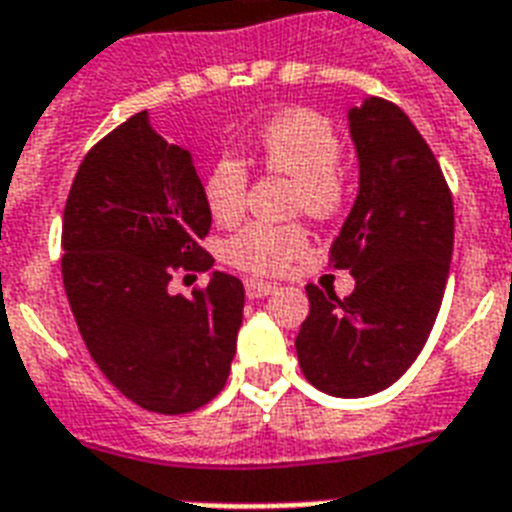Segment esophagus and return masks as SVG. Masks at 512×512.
<instances>
[{"label": "esophagus", "instance_id": "obj_1", "mask_svg": "<svg viewBox=\"0 0 512 512\" xmlns=\"http://www.w3.org/2000/svg\"><path fill=\"white\" fill-rule=\"evenodd\" d=\"M269 293H275V285L272 282H264V280H245V296L248 298H264Z\"/></svg>", "mask_w": 512, "mask_h": 512}]
</instances>
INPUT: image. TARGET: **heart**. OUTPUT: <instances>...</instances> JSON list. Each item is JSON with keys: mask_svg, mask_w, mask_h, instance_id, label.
<instances>
[{"mask_svg": "<svg viewBox=\"0 0 512 512\" xmlns=\"http://www.w3.org/2000/svg\"><path fill=\"white\" fill-rule=\"evenodd\" d=\"M261 166L285 174L296 182L293 211H306L314 219H330L346 203L341 158L343 140L335 126L312 110H293L269 121L256 145ZM251 174L237 155L222 153L203 179L208 214L219 224H235L248 206ZM309 232L304 224L253 222L227 240L224 256L232 267L256 277L282 275L306 251Z\"/></svg>", "mask_w": 512, "mask_h": 512, "instance_id": "obj_1", "label": "heart"}]
</instances>
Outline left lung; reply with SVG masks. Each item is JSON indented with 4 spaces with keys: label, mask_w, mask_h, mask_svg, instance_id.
I'll use <instances>...</instances> for the list:
<instances>
[{
    "label": "left lung",
    "mask_w": 512,
    "mask_h": 512,
    "mask_svg": "<svg viewBox=\"0 0 512 512\" xmlns=\"http://www.w3.org/2000/svg\"><path fill=\"white\" fill-rule=\"evenodd\" d=\"M359 195L330 267L349 269L346 298L306 285L296 335L304 378L330 396L378 394L423 351L447 288L455 206L436 155L399 105L380 97L349 110Z\"/></svg>",
    "instance_id": "8db88e82"
}]
</instances>
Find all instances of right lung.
Returning a JSON list of instances; mask_svg holds the SVG:
<instances>
[{"mask_svg":"<svg viewBox=\"0 0 512 512\" xmlns=\"http://www.w3.org/2000/svg\"><path fill=\"white\" fill-rule=\"evenodd\" d=\"M203 185L185 147L147 110L84 155L63 211V285L89 354L113 386L158 415H185L227 383L243 282L214 272L171 296L174 272L214 267Z\"/></svg>","mask_w":512,"mask_h":512,"instance_id":"1","label":"right lung"}]
</instances>
